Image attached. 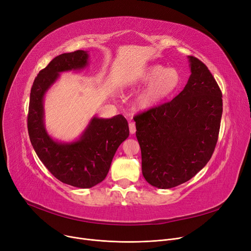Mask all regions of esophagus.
<instances>
[{"instance_id":"obj_1","label":"esophagus","mask_w":251,"mask_h":251,"mask_svg":"<svg viewBox=\"0 0 251 251\" xmlns=\"http://www.w3.org/2000/svg\"><path fill=\"white\" fill-rule=\"evenodd\" d=\"M129 131H130V134H134L136 132V127L134 123H129Z\"/></svg>"}]
</instances>
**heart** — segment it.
<instances>
[{
  "label": "heart",
  "instance_id": "1",
  "mask_svg": "<svg viewBox=\"0 0 251 251\" xmlns=\"http://www.w3.org/2000/svg\"><path fill=\"white\" fill-rule=\"evenodd\" d=\"M147 85L139 92L135 105L140 111H149L172 98L182 84V75L177 68L151 65L135 77L133 84Z\"/></svg>",
  "mask_w": 251,
  "mask_h": 251
}]
</instances>
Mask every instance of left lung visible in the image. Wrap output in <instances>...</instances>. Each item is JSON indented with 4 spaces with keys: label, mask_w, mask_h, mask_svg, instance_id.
Listing matches in <instances>:
<instances>
[{
    "label": "left lung",
    "mask_w": 251,
    "mask_h": 251,
    "mask_svg": "<svg viewBox=\"0 0 251 251\" xmlns=\"http://www.w3.org/2000/svg\"><path fill=\"white\" fill-rule=\"evenodd\" d=\"M190 76L171 101L135 116L142 175L168 189L185 183L215 151L223 113L221 89L206 66L188 56Z\"/></svg>",
    "instance_id": "1"
}]
</instances>
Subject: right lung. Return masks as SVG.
I'll return each instance as SVG.
<instances>
[{
  "mask_svg": "<svg viewBox=\"0 0 251 251\" xmlns=\"http://www.w3.org/2000/svg\"><path fill=\"white\" fill-rule=\"evenodd\" d=\"M88 59V51L82 50L52 59L34 79L27 117L29 138L39 160L58 180L78 188L94 187L105 178L118 148L129 136L122 115L109 119L94 116L72 141H59L48 133L44 109L47 92L60 73L84 70Z\"/></svg>",
  "mask_w": 251,
  "mask_h": 251,
  "instance_id": "add662e5",
  "label": "right lung"
}]
</instances>
